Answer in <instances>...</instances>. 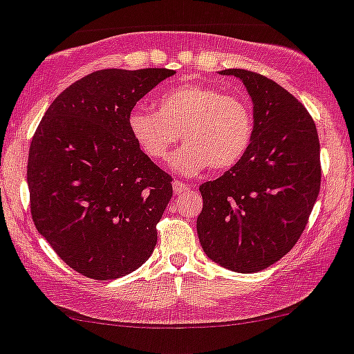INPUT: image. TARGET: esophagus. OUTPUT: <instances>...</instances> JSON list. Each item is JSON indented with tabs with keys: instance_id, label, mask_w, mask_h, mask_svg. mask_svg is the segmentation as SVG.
I'll list each match as a JSON object with an SVG mask.
<instances>
[{
	"instance_id": "1",
	"label": "esophagus",
	"mask_w": 354,
	"mask_h": 354,
	"mask_svg": "<svg viewBox=\"0 0 354 354\" xmlns=\"http://www.w3.org/2000/svg\"><path fill=\"white\" fill-rule=\"evenodd\" d=\"M173 189H174V193H176V195H181V193H185L187 189H189V187H188V185H185L183 181L174 180L173 181Z\"/></svg>"
}]
</instances>
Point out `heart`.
<instances>
[{"label":"heart","mask_w":354,"mask_h":354,"mask_svg":"<svg viewBox=\"0 0 354 354\" xmlns=\"http://www.w3.org/2000/svg\"><path fill=\"white\" fill-rule=\"evenodd\" d=\"M129 129L151 159H166L171 147L185 144L169 159L174 173L193 176L210 166L224 171L244 158L254 136V117L241 96L203 84H180L162 93L158 111L133 109Z\"/></svg>","instance_id":"heart-1"}]
</instances>
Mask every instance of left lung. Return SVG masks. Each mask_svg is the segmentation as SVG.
Wrapping results in <instances>:
<instances>
[{
    "label": "left lung",
    "mask_w": 354,
    "mask_h": 354,
    "mask_svg": "<svg viewBox=\"0 0 354 354\" xmlns=\"http://www.w3.org/2000/svg\"><path fill=\"white\" fill-rule=\"evenodd\" d=\"M218 74L243 81L254 136L236 166L200 187L196 232L212 261L258 273L302 236L321 188V146L308 111L280 84L245 69Z\"/></svg>",
    "instance_id": "obj_1"
}]
</instances>
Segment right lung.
<instances>
[{
  "label": "right lung",
  "instance_id": "add662e5",
  "mask_svg": "<svg viewBox=\"0 0 354 354\" xmlns=\"http://www.w3.org/2000/svg\"><path fill=\"white\" fill-rule=\"evenodd\" d=\"M171 69H102L52 102L28 152L32 218L59 258L93 280H115L147 261L171 176L129 129L136 103Z\"/></svg>",
  "mask_w": 354,
  "mask_h": 354
}]
</instances>
